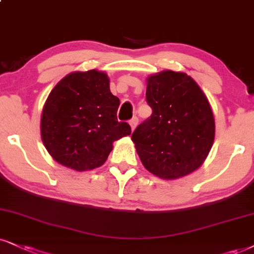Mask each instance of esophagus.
Wrapping results in <instances>:
<instances>
[{
  "label": "esophagus",
  "instance_id": "34e87169",
  "mask_svg": "<svg viewBox=\"0 0 254 254\" xmlns=\"http://www.w3.org/2000/svg\"><path fill=\"white\" fill-rule=\"evenodd\" d=\"M137 122H139V120H137V118H135V117H134L132 120L129 121V126H130V129H132V132L135 129V127L137 126Z\"/></svg>",
  "mask_w": 254,
  "mask_h": 254
}]
</instances>
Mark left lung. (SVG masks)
<instances>
[{
	"mask_svg": "<svg viewBox=\"0 0 254 254\" xmlns=\"http://www.w3.org/2000/svg\"><path fill=\"white\" fill-rule=\"evenodd\" d=\"M152 115L136 127L132 141L142 165L164 180H175L198 170L215 135L207 96L190 75L162 70L146 80Z\"/></svg>",
	"mask_w": 254,
	"mask_h": 254,
	"instance_id": "left-lung-1",
	"label": "left lung"
}]
</instances>
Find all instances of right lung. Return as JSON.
<instances>
[{"label":"right lung","mask_w":254,"mask_h":254,"mask_svg":"<svg viewBox=\"0 0 254 254\" xmlns=\"http://www.w3.org/2000/svg\"><path fill=\"white\" fill-rule=\"evenodd\" d=\"M120 100L109 89L105 71H73L49 93L41 115V137L56 162L77 172L105 164L113 142L130 135L119 122Z\"/></svg>","instance_id":"add662e5"}]
</instances>
